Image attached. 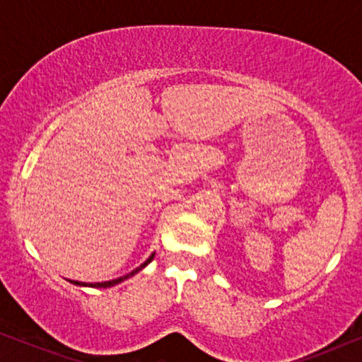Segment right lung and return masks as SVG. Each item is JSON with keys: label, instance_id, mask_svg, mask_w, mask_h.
<instances>
[{"label": "right lung", "instance_id": "obj_1", "mask_svg": "<svg viewBox=\"0 0 362 362\" xmlns=\"http://www.w3.org/2000/svg\"><path fill=\"white\" fill-rule=\"evenodd\" d=\"M153 257H155V252H153V254H151L150 257H148V259H146L145 262H143V264H141L140 267H136V269L132 270L130 274H127V275H123V276H118V279H115V280L100 281V284H83V281H77V280H69V281H71V284H74V285H78V286H92V288H110V286H115V285H118V284H122L123 280H127V279H130V276L136 275L138 272L143 270L148 264H150V262L153 260Z\"/></svg>", "mask_w": 362, "mask_h": 362}]
</instances>
